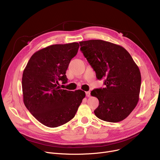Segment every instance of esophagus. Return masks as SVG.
I'll list each match as a JSON object with an SVG mask.
<instances>
[{
  "label": "esophagus",
  "mask_w": 160,
  "mask_h": 160,
  "mask_svg": "<svg viewBox=\"0 0 160 160\" xmlns=\"http://www.w3.org/2000/svg\"><path fill=\"white\" fill-rule=\"evenodd\" d=\"M86 96L87 97H90V92H86Z\"/></svg>",
  "instance_id": "obj_1"
}]
</instances>
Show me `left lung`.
Returning <instances> with one entry per match:
<instances>
[{
	"label": "left lung",
	"instance_id": "obj_1",
	"mask_svg": "<svg viewBox=\"0 0 160 160\" xmlns=\"http://www.w3.org/2000/svg\"><path fill=\"white\" fill-rule=\"evenodd\" d=\"M79 43L97 79H105V88L91 92L99 102L94 110L95 116L109 122L126 118L138 101L141 76L138 66L129 52L119 45L102 40Z\"/></svg>",
	"mask_w": 160,
	"mask_h": 160
}]
</instances>
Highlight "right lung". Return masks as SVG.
Segmentation results:
<instances>
[{
  "label": "right lung",
  "mask_w": 160,
  "mask_h": 160,
  "mask_svg": "<svg viewBox=\"0 0 160 160\" xmlns=\"http://www.w3.org/2000/svg\"><path fill=\"white\" fill-rule=\"evenodd\" d=\"M79 44H55L34 53L24 69L22 77L23 102L41 123L57 128L72 120L84 98L80 89H61L66 84V71L77 54Z\"/></svg>",
  "instance_id": "right-lung-1"
}]
</instances>
